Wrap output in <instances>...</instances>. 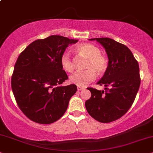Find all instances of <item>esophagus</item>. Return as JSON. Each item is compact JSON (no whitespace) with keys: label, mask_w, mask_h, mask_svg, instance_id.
Returning a JSON list of instances; mask_svg holds the SVG:
<instances>
[{"label":"esophagus","mask_w":153,"mask_h":153,"mask_svg":"<svg viewBox=\"0 0 153 153\" xmlns=\"http://www.w3.org/2000/svg\"><path fill=\"white\" fill-rule=\"evenodd\" d=\"M78 90H85V88H82V87H78Z\"/></svg>","instance_id":"esophagus-1"}]
</instances>
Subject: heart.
Wrapping results in <instances>:
<instances>
[{"instance_id": "heart-1", "label": "heart", "mask_w": 153, "mask_h": 153, "mask_svg": "<svg viewBox=\"0 0 153 153\" xmlns=\"http://www.w3.org/2000/svg\"><path fill=\"white\" fill-rule=\"evenodd\" d=\"M76 51L80 56L88 59L85 65L86 71L75 73L71 75L70 82L79 87H85L95 80V72L102 74L107 71L108 59L101 54L99 48L93 44H80L77 46ZM61 65L63 70L68 73H72L74 70V62L68 53H64L61 56Z\"/></svg>"}]
</instances>
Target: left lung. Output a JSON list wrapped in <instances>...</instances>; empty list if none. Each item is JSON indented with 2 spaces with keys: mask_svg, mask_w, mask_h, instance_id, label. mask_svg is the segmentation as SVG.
Instances as JSON below:
<instances>
[{
  "mask_svg": "<svg viewBox=\"0 0 153 153\" xmlns=\"http://www.w3.org/2000/svg\"><path fill=\"white\" fill-rule=\"evenodd\" d=\"M90 40H97L103 46L109 61L107 71L97 82L105 86L104 90L88 88L91 97L85 102V107L97 121L109 123L124 115L134 102L140 84L138 63L124 44L107 37Z\"/></svg>",
  "mask_w": 153,
  "mask_h": 153,
  "instance_id": "left-lung-1",
  "label": "left lung"
}]
</instances>
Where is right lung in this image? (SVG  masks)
Instances as JSON below:
<instances>
[{
    "mask_svg": "<svg viewBox=\"0 0 153 153\" xmlns=\"http://www.w3.org/2000/svg\"><path fill=\"white\" fill-rule=\"evenodd\" d=\"M78 42L51 35L31 43L17 58L11 78L12 90L19 108L32 121L49 124L67 110L77 86L60 85L68 79L61 58L69 44Z\"/></svg>",
    "mask_w": 153,
    "mask_h": 153,
    "instance_id": "obj_1",
    "label": "right lung"
}]
</instances>
